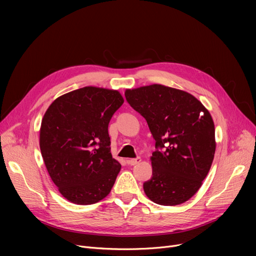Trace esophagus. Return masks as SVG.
Wrapping results in <instances>:
<instances>
[{"mask_svg": "<svg viewBox=\"0 0 256 256\" xmlns=\"http://www.w3.org/2000/svg\"><path fill=\"white\" fill-rule=\"evenodd\" d=\"M128 165L130 166H135V165H138L139 163H141V158H130L128 160Z\"/></svg>", "mask_w": 256, "mask_h": 256, "instance_id": "obj_1", "label": "esophagus"}]
</instances>
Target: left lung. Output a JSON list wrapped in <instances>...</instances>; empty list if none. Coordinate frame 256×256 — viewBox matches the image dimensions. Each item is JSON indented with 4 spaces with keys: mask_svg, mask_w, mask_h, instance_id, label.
Masks as SVG:
<instances>
[{
    "mask_svg": "<svg viewBox=\"0 0 256 256\" xmlns=\"http://www.w3.org/2000/svg\"><path fill=\"white\" fill-rule=\"evenodd\" d=\"M126 98L139 112L156 140L152 178L143 189L160 206H178L193 197L210 169L214 124L210 113L192 94L160 84L126 89Z\"/></svg>",
    "mask_w": 256,
    "mask_h": 256,
    "instance_id": "left-lung-1",
    "label": "left lung"
}]
</instances>
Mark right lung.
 I'll use <instances>...</instances> for the list:
<instances>
[{
	"label": "right lung",
	"mask_w": 256,
	"mask_h": 256,
	"mask_svg": "<svg viewBox=\"0 0 256 256\" xmlns=\"http://www.w3.org/2000/svg\"><path fill=\"white\" fill-rule=\"evenodd\" d=\"M124 100L118 90L87 86L65 93L46 111L39 146L60 194L80 206L109 195L121 165L111 154L108 126Z\"/></svg>",
	"instance_id": "right-lung-1"
}]
</instances>
